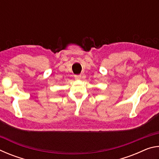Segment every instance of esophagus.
<instances>
[{
	"mask_svg": "<svg viewBox=\"0 0 159 159\" xmlns=\"http://www.w3.org/2000/svg\"><path fill=\"white\" fill-rule=\"evenodd\" d=\"M74 78H75V79H76V80H80V79H81V76H80V75H75Z\"/></svg>",
	"mask_w": 159,
	"mask_h": 159,
	"instance_id": "obj_1",
	"label": "esophagus"
}]
</instances>
